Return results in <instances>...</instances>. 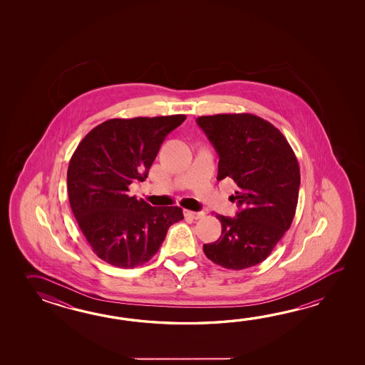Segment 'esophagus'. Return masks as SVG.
Here are the masks:
<instances>
[{
	"mask_svg": "<svg viewBox=\"0 0 365 365\" xmlns=\"http://www.w3.org/2000/svg\"><path fill=\"white\" fill-rule=\"evenodd\" d=\"M184 214L186 217H190V219H200L205 215L203 211H190V210H185Z\"/></svg>",
	"mask_w": 365,
	"mask_h": 365,
	"instance_id": "esophagus-1",
	"label": "esophagus"
}]
</instances>
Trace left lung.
<instances>
[{"mask_svg": "<svg viewBox=\"0 0 365 365\" xmlns=\"http://www.w3.org/2000/svg\"><path fill=\"white\" fill-rule=\"evenodd\" d=\"M197 124L219 155L217 181L230 178L239 189L236 217L217 215L222 235L203 245L206 257L225 269L242 270L270 256L295 217L300 168L284 135L250 113L201 116Z\"/></svg>", "mask_w": 365, "mask_h": 365, "instance_id": "1", "label": "left lung"}]
</instances>
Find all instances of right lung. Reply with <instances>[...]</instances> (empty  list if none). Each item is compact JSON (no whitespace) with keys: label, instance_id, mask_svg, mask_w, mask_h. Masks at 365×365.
<instances>
[{"label":"right lung","instance_id":"right-lung-1","mask_svg":"<svg viewBox=\"0 0 365 365\" xmlns=\"http://www.w3.org/2000/svg\"><path fill=\"white\" fill-rule=\"evenodd\" d=\"M185 115L110 118L76 148L68 168L71 211L93 253L107 264L133 269L155 256L168 228L184 219L178 206L154 207L130 197L145 181L168 133Z\"/></svg>","mask_w":365,"mask_h":365}]
</instances>
